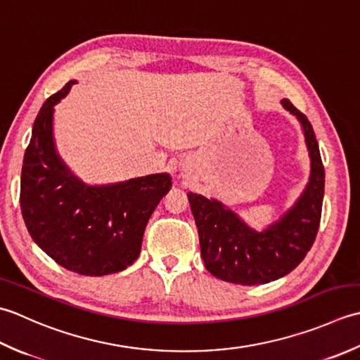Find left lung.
Here are the masks:
<instances>
[{"mask_svg":"<svg viewBox=\"0 0 360 360\" xmlns=\"http://www.w3.org/2000/svg\"><path fill=\"white\" fill-rule=\"evenodd\" d=\"M281 105L302 126L311 172L303 193L278 221L258 231L217 199L188 193L205 267L222 281L255 285L283 278L304 259L317 236L325 194L319 143L306 116L289 99H281Z\"/></svg>","mask_w":360,"mask_h":360,"instance_id":"obj_1","label":"left lung"}]
</instances>
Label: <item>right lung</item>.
Listing matches in <instances>:
<instances>
[{"label":"right lung","mask_w":360,"mask_h":360,"mask_svg":"<svg viewBox=\"0 0 360 360\" xmlns=\"http://www.w3.org/2000/svg\"><path fill=\"white\" fill-rule=\"evenodd\" d=\"M77 80L46 99L34 121L21 169L20 205L32 240L58 266L86 276L121 272L141 252L143 234L169 193L167 172L86 185L58 155L54 107Z\"/></svg>","instance_id":"1"}]
</instances>
